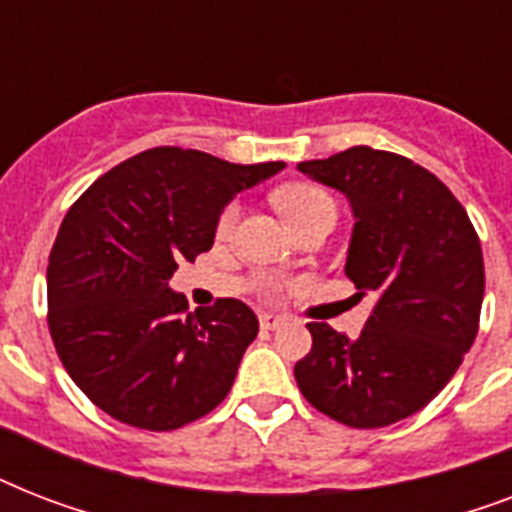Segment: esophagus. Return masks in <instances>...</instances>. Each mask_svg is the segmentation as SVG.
<instances>
[{
    "mask_svg": "<svg viewBox=\"0 0 512 512\" xmlns=\"http://www.w3.org/2000/svg\"><path fill=\"white\" fill-rule=\"evenodd\" d=\"M287 321V316L281 313H260V327L263 329H279Z\"/></svg>",
    "mask_w": 512,
    "mask_h": 512,
    "instance_id": "1",
    "label": "esophagus"
}]
</instances>
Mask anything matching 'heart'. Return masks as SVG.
Segmentation results:
<instances>
[{"mask_svg": "<svg viewBox=\"0 0 512 512\" xmlns=\"http://www.w3.org/2000/svg\"><path fill=\"white\" fill-rule=\"evenodd\" d=\"M273 204L279 209L284 220H287L292 228L297 225H303L308 217L319 215L324 209H335V201L329 196L324 188L319 185H311V183H292V185H284L279 191L273 193ZM236 217H239V204H228V207L220 212L217 217V233L225 236V233H231V228L236 225Z\"/></svg>", "mask_w": 512, "mask_h": 512, "instance_id": "obj_1", "label": "heart"}]
</instances>
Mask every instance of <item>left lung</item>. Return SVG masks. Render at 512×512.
<instances>
[{
    "mask_svg": "<svg viewBox=\"0 0 512 512\" xmlns=\"http://www.w3.org/2000/svg\"><path fill=\"white\" fill-rule=\"evenodd\" d=\"M353 207L345 276L374 295L356 340L311 321V353L297 388L321 414L350 428H385L420 412L460 369L478 335L484 255L468 212L420 164L353 146L300 162Z\"/></svg>",
    "mask_w": 512,
    "mask_h": 512,
    "instance_id": "1",
    "label": "left lung"
}]
</instances>
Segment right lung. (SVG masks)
<instances>
[{"label": "right lung", "mask_w": 512, "mask_h": 512, "mask_svg": "<svg viewBox=\"0 0 512 512\" xmlns=\"http://www.w3.org/2000/svg\"><path fill=\"white\" fill-rule=\"evenodd\" d=\"M279 170L284 162L159 146L71 204L47 265V324L98 409L132 428L177 430L228 396L257 316L233 297L188 313L170 279L177 263L212 249L225 204Z\"/></svg>", "instance_id": "right-lung-1"}]
</instances>
